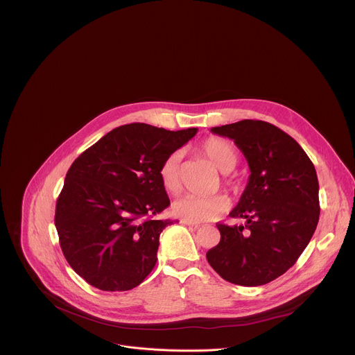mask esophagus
Listing matches in <instances>:
<instances>
[{
  "label": "esophagus",
  "mask_w": 355,
  "mask_h": 355,
  "mask_svg": "<svg viewBox=\"0 0 355 355\" xmlns=\"http://www.w3.org/2000/svg\"><path fill=\"white\" fill-rule=\"evenodd\" d=\"M181 223H182V225H187V226H189V227H193V229H198V227H199L198 223H193V222L187 220V219H181Z\"/></svg>",
  "instance_id": "34e87169"
}]
</instances>
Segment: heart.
I'll return each instance as SVG.
<instances>
[{
  "instance_id": "1",
  "label": "heart",
  "mask_w": 355,
  "mask_h": 355,
  "mask_svg": "<svg viewBox=\"0 0 355 355\" xmlns=\"http://www.w3.org/2000/svg\"><path fill=\"white\" fill-rule=\"evenodd\" d=\"M199 153L205 156L220 173L232 171L237 164V151L229 141L219 137H209L199 146ZM159 177L163 188L170 193H178L182 188L181 181V156L180 153H171L164 159L159 168ZM227 184L237 189V182L227 180ZM230 199L223 195L199 196V195H184L174 200L173 212L191 222H205L219 218L222 214L229 211Z\"/></svg>"
}]
</instances>
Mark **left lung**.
Wrapping results in <instances>:
<instances>
[{
	"mask_svg": "<svg viewBox=\"0 0 355 355\" xmlns=\"http://www.w3.org/2000/svg\"><path fill=\"white\" fill-rule=\"evenodd\" d=\"M211 130L236 143L251 174L229 214L245 223L216 225L220 241L207 252L208 263L232 284H268L296 263L316 230L315 166L295 139L268 122L244 119Z\"/></svg>",
	"mask_w": 355,
	"mask_h": 355,
	"instance_id": "left-lung-1",
	"label": "left lung"
}]
</instances>
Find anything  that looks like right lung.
Instances as JSON below:
<instances>
[{
  "label": "right lung",
  "instance_id": "add662e5",
  "mask_svg": "<svg viewBox=\"0 0 355 355\" xmlns=\"http://www.w3.org/2000/svg\"><path fill=\"white\" fill-rule=\"evenodd\" d=\"M196 132L129 123L74 160L55 225L67 263L89 285L129 291L155 268L160 233L173 223L153 218L170 205L159 168Z\"/></svg>",
  "mask_w": 355,
  "mask_h": 355
}]
</instances>
